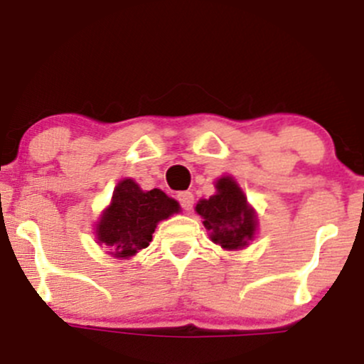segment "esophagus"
Segmentation results:
<instances>
[{"instance_id":"1","label":"esophagus","mask_w":364,"mask_h":364,"mask_svg":"<svg viewBox=\"0 0 364 364\" xmlns=\"http://www.w3.org/2000/svg\"><path fill=\"white\" fill-rule=\"evenodd\" d=\"M178 200L181 203L183 209L191 210V207H193V193L191 191H179Z\"/></svg>"}]
</instances>
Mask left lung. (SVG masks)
<instances>
[{
    "instance_id": "1",
    "label": "left lung",
    "mask_w": 364,
    "mask_h": 364,
    "mask_svg": "<svg viewBox=\"0 0 364 364\" xmlns=\"http://www.w3.org/2000/svg\"><path fill=\"white\" fill-rule=\"evenodd\" d=\"M214 186L215 193L200 198L195 210L203 219V226L215 245L225 250L245 249L257 233V213L233 176H221Z\"/></svg>"
}]
</instances>
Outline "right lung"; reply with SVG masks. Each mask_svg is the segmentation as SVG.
<instances>
[{"instance_id": "right-lung-1", "label": "right lung", "mask_w": 364, "mask_h": 364, "mask_svg": "<svg viewBox=\"0 0 364 364\" xmlns=\"http://www.w3.org/2000/svg\"><path fill=\"white\" fill-rule=\"evenodd\" d=\"M181 210L162 190H141L134 179L124 178L95 225V238L115 259H129L149 247L155 228Z\"/></svg>"}]
</instances>
